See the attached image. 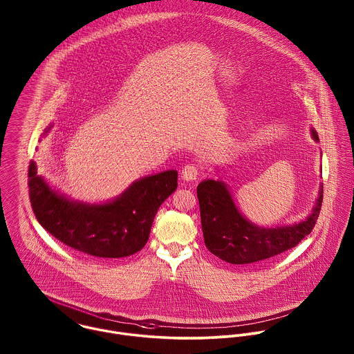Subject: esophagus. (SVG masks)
<instances>
[{"label":"esophagus","instance_id":"obj_1","mask_svg":"<svg viewBox=\"0 0 354 354\" xmlns=\"http://www.w3.org/2000/svg\"><path fill=\"white\" fill-rule=\"evenodd\" d=\"M183 178L187 181H195L201 176V167L198 163H187L183 167Z\"/></svg>","mask_w":354,"mask_h":354}]
</instances>
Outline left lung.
Here are the masks:
<instances>
[{"mask_svg":"<svg viewBox=\"0 0 354 354\" xmlns=\"http://www.w3.org/2000/svg\"><path fill=\"white\" fill-rule=\"evenodd\" d=\"M316 140L317 135L312 131ZM203 236L207 250L232 264H250L295 248L316 225L323 189L312 214L297 225L264 229L248 222L237 209L223 183L207 180L198 185Z\"/></svg>","mask_w":354,"mask_h":354,"instance_id":"obj_1","label":"left lung"}]
</instances>
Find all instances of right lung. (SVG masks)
Wrapping results in <instances>:
<instances>
[{
	"label": "right lung",
	"instance_id": "obj_1",
	"mask_svg": "<svg viewBox=\"0 0 354 354\" xmlns=\"http://www.w3.org/2000/svg\"><path fill=\"white\" fill-rule=\"evenodd\" d=\"M176 188L177 171L167 170L136 181L114 202L88 205L57 195L37 174L35 162L28 166L30 202L38 222L62 244L97 259L139 252L158 208Z\"/></svg>",
	"mask_w": 354,
	"mask_h": 354
}]
</instances>
